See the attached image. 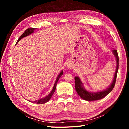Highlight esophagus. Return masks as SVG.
Segmentation results:
<instances>
[{"instance_id": "1", "label": "esophagus", "mask_w": 129, "mask_h": 129, "mask_svg": "<svg viewBox=\"0 0 129 129\" xmlns=\"http://www.w3.org/2000/svg\"><path fill=\"white\" fill-rule=\"evenodd\" d=\"M68 68H72V65L69 64L68 65Z\"/></svg>"}]
</instances>
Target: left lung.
Masks as SVG:
<instances>
[{
	"label": "left lung",
	"instance_id": "1",
	"mask_svg": "<svg viewBox=\"0 0 129 129\" xmlns=\"http://www.w3.org/2000/svg\"><path fill=\"white\" fill-rule=\"evenodd\" d=\"M113 53L114 55V56L116 57V69L115 73L114 74V77L113 79V82L111 85L109 86L106 90H103L102 91H99L96 92H89L84 88L83 86V84L82 83L81 81L80 80V78L78 76H75L74 78L75 81V90L77 92L79 96L83 99L84 100L87 101H94L101 99L105 97L107 95H108L110 93L114 87L115 85L116 79L117 77V71L119 69V56L118 54H117V50H113Z\"/></svg>",
	"mask_w": 129,
	"mask_h": 129
}]
</instances>
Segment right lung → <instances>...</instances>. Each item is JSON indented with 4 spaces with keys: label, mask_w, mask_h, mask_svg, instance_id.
<instances>
[{
    "label": "right lung",
    "mask_w": 129,
    "mask_h": 129,
    "mask_svg": "<svg viewBox=\"0 0 129 129\" xmlns=\"http://www.w3.org/2000/svg\"><path fill=\"white\" fill-rule=\"evenodd\" d=\"M35 29V28H28V29H26V30L24 31V33H23L22 34V35H21V36L19 37V38L18 39L17 42H16V44H17L19 42V41L20 40H21L24 37H25L26 36H28V35H29L30 34H31V33H33L34 32ZM62 74H63V71L62 70L61 72L60 73L58 76H57V78L56 79L55 83V84H54L53 89V90H51V91L50 92V94H49L48 96H46L45 97V98L40 99H39V100H35V101H32V102L34 103H36V104H44V103H45L46 102H48V101H49V100L50 99V98H51L52 96L53 95L54 92L55 91L56 87V85H57V82H58L59 79L62 75Z\"/></svg>",
    "instance_id": "1"
}]
</instances>
